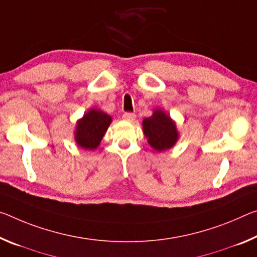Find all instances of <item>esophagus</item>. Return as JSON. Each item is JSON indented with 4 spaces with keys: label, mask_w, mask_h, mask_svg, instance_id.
Instances as JSON below:
<instances>
[{
    "label": "esophagus",
    "mask_w": 257,
    "mask_h": 257,
    "mask_svg": "<svg viewBox=\"0 0 257 257\" xmlns=\"http://www.w3.org/2000/svg\"><path fill=\"white\" fill-rule=\"evenodd\" d=\"M122 117H123V119H124L125 121L133 122L134 120H135L136 114H135V113H132V112H124L123 115H122Z\"/></svg>",
    "instance_id": "1"
}]
</instances>
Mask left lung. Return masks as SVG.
Returning <instances> with one entry per match:
<instances>
[{
  "instance_id": "8db88e82",
  "label": "left lung",
  "mask_w": 257,
  "mask_h": 257,
  "mask_svg": "<svg viewBox=\"0 0 257 257\" xmlns=\"http://www.w3.org/2000/svg\"><path fill=\"white\" fill-rule=\"evenodd\" d=\"M143 130L149 144L157 151L170 149L178 138L176 124L161 109H156L152 116L144 119Z\"/></svg>"
}]
</instances>
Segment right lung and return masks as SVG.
<instances>
[{
  "label": "right lung",
  "instance_id": "1",
  "mask_svg": "<svg viewBox=\"0 0 257 257\" xmlns=\"http://www.w3.org/2000/svg\"><path fill=\"white\" fill-rule=\"evenodd\" d=\"M111 116L98 109H90L77 122L75 141L85 150H93L99 145L111 123Z\"/></svg>",
  "mask_w": 257,
  "mask_h": 257
}]
</instances>
